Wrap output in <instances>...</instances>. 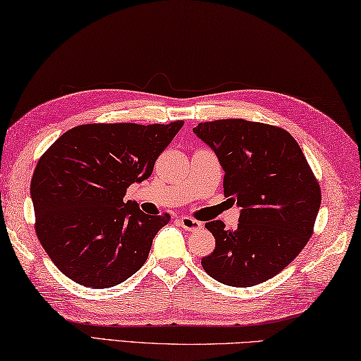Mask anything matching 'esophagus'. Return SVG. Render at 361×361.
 I'll use <instances>...</instances> for the list:
<instances>
[{
	"instance_id": "obj_1",
	"label": "esophagus",
	"mask_w": 361,
	"mask_h": 361,
	"mask_svg": "<svg viewBox=\"0 0 361 361\" xmlns=\"http://www.w3.org/2000/svg\"><path fill=\"white\" fill-rule=\"evenodd\" d=\"M178 222L185 231H189V232H195L199 231V228H202V222H199L194 218H189V216H181V218H178Z\"/></svg>"
}]
</instances>
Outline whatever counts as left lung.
<instances>
[{
    "label": "left lung",
    "mask_w": 361,
    "mask_h": 361,
    "mask_svg": "<svg viewBox=\"0 0 361 361\" xmlns=\"http://www.w3.org/2000/svg\"><path fill=\"white\" fill-rule=\"evenodd\" d=\"M192 130L224 169V195L241 207L235 231L222 221L205 224L216 246L202 259L203 270L232 287L265 283L310 241L322 200L319 181L286 129L232 118Z\"/></svg>",
    "instance_id": "8db88e82"
}]
</instances>
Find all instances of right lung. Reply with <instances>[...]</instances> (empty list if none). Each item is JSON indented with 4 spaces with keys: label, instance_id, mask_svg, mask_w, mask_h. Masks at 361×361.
<instances>
[{
    "label": "right lung",
    "instance_id": "1",
    "mask_svg": "<svg viewBox=\"0 0 361 361\" xmlns=\"http://www.w3.org/2000/svg\"><path fill=\"white\" fill-rule=\"evenodd\" d=\"M183 124H82L41 156L31 180L36 235L74 283L107 289L145 264L170 216L145 214L124 195L152 175Z\"/></svg>",
    "mask_w": 361,
    "mask_h": 361
}]
</instances>
